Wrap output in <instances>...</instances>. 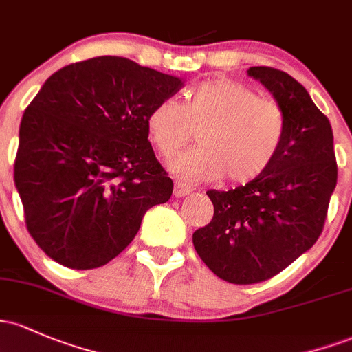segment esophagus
<instances>
[{
    "mask_svg": "<svg viewBox=\"0 0 352 352\" xmlns=\"http://www.w3.org/2000/svg\"><path fill=\"white\" fill-rule=\"evenodd\" d=\"M192 192V187L190 185H185V184H180L177 182L175 187H173V195L177 197V199H182V197L188 195Z\"/></svg>",
    "mask_w": 352,
    "mask_h": 352,
    "instance_id": "esophagus-1",
    "label": "esophagus"
}]
</instances>
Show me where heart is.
Listing matches in <instances>:
<instances>
[{
  "label": "heart",
  "mask_w": 352,
  "mask_h": 352,
  "mask_svg": "<svg viewBox=\"0 0 352 352\" xmlns=\"http://www.w3.org/2000/svg\"><path fill=\"white\" fill-rule=\"evenodd\" d=\"M146 137L157 153L170 158L197 130V146L168 164L170 172L188 184L226 177L247 184L264 175L277 158L285 135L280 107L262 100L245 85L212 78L185 94L182 103L164 98L145 118Z\"/></svg>",
  "instance_id": "1"
}]
</instances>
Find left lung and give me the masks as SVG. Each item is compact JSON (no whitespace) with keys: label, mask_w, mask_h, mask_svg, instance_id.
Returning <instances> with one entry per match:
<instances>
[{"label":"left lung","mask_w":352,"mask_h":352,"mask_svg":"<svg viewBox=\"0 0 352 352\" xmlns=\"http://www.w3.org/2000/svg\"><path fill=\"white\" fill-rule=\"evenodd\" d=\"M247 75L283 110V146L257 180L208 190L214 217L192 237L207 267L232 284L267 280L311 249L338 182L333 129L306 88L276 68L250 67Z\"/></svg>","instance_id":"left-lung-1"}]
</instances>
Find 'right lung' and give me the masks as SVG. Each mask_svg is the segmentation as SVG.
I'll return each instance as SVG.
<instances>
[{
	"mask_svg": "<svg viewBox=\"0 0 352 352\" xmlns=\"http://www.w3.org/2000/svg\"><path fill=\"white\" fill-rule=\"evenodd\" d=\"M182 85L122 56L72 63L46 80L21 118L14 185L50 258L102 267L133 241L145 212L170 199L145 118Z\"/></svg>",
	"mask_w": 352,
	"mask_h": 352,
	"instance_id": "1",
	"label": "right lung"
}]
</instances>
